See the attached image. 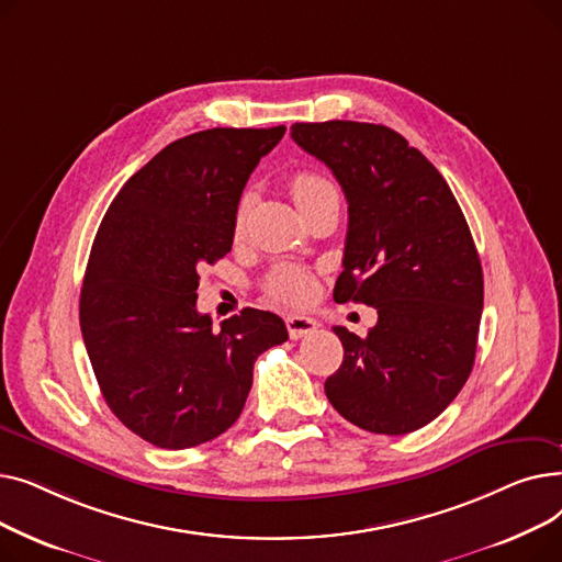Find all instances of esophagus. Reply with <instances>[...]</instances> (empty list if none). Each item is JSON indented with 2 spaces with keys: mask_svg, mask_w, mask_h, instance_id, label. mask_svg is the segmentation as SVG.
<instances>
[{
  "mask_svg": "<svg viewBox=\"0 0 562 562\" xmlns=\"http://www.w3.org/2000/svg\"><path fill=\"white\" fill-rule=\"evenodd\" d=\"M316 328H318V323L310 316H286V330H289L291 339L307 337V335L316 333Z\"/></svg>",
  "mask_w": 562,
  "mask_h": 562,
  "instance_id": "34e87169",
  "label": "esophagus"
}]
</instances>
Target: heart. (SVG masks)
<instances>
[{
	"instance_id": "b5f03b06",
	"label": "heart",
	"mask_w": 562,
	"mask_h": 562,
	"mask_svg": "<svg viewBox=\"0 0 562 562\" xmlns=\"http://www.w3.org/2000/svg\"><path fill=\"white\" fill-rule=\"evenodd\" d=\"M291 195L296 200V204H305L307 200L326 193L330 189H335L326 177H321L316 172L310 170H301L291 177ZM244 214H246V204H241L239 214H236V229L241 227L244 223ZM266 299L276 305H284V307H301L305 303L312 301L314 291H316V282L314 276L305 269H299V266H280L276 269L269 280H266Z\"/></svg>"
}]
</instances>
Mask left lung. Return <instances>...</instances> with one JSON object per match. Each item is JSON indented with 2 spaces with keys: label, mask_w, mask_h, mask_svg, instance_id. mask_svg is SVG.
<instances>
[{
  "label": "left lung",
  "mask_w": 562,
  "mask_h": 562,
  "mask_svg": "<svg viewBox=\"0 0 562 562\" xmlns=\"http://www.w3.org/2000/svg\"><path fill=\"white\" fill-rule=\"evenodd\" d=\"M291 138L348 202L335 301L378 310L367 337L333 328L344 362L326 396L362 430H417L460 394L476 358L483 269L464 214L439 170L385 125L296 123Z\"/></svg>",
  "instance_id": "obj_1"
}]
</instances>
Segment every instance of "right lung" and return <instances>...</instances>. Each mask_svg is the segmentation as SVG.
Segmentation results:
<instances>
[{"mask_svg":"<svg viewBox=\"0 0 562 562\" xmlns=\"http://www.w3.org/2000/svg\"><path fill=\"white\" fill-rule=\"evenodd\" d=\"M286 127H214L177 138L109 204L88 257L79 323L113 415L159 449L225 432L246 405L252 367L286 341L278 314L244 310L212 328L198 269L232 248L250 172Z\"/></svg>","mask_w":562,"mask_h":562,"instance_id":"obj_1","label":"right lung"}]
</instances>
